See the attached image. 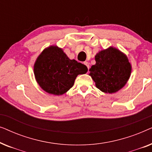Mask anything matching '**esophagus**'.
<instances>
[{
	"mask_svg": "<svg viewBox=\"0 0 152 152\" xmlns=\"http://www.w3.org/2000/svg\"><path fill=\"white\" fill-rule=\"evenodd\" d=\"M84 64L87 66V68H88V69L89 70V63H88V61H85Z\"/></svg>",
	"mask_w": 152,
	"mask_h": 152,
	"instance_id": "1",
	"label": "esophagus"
}]
</instances>
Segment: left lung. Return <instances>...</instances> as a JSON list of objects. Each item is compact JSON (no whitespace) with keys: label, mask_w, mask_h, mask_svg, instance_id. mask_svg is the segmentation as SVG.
I'll return each instance as SVG.
<instances>
[{"label":"left lung","mask_w":152,"mask_h":152,"mask_svg":"<svg viewBox=\"0 0 152 152\" xmlns=\"http://www.w3.org/2000/svg\"><path fill=\"white\" fill-rule=\"evenodd\" d=\"M96 63L89 70L95 86L105 93H115L123 88L132 73V65L125 54L110 46L95 57Z\"/></svg>","instance_id":"left-lung-1"}]
</instances>
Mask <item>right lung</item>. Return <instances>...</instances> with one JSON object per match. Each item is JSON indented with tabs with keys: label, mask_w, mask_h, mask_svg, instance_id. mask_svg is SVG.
Segmentation results:
<instances>
[{
	"label": "right lung",
	"mask_w": 152,
	"mask_h": 152,
	"mask_svg": "<svg viewBox=\"0 0 152 152\" xmlns=\"http://www.w3.org/2000/svg\"><path fill=\"white\" fill-rule=\"evenodd\" d=\"M84 64L70 59L57 45L45 48L34 64V77L39 86L54 95L66 93L74 85L79 75L86 73Z\"/></svg>",
	"instance_id": "1"
}]
</instances>
